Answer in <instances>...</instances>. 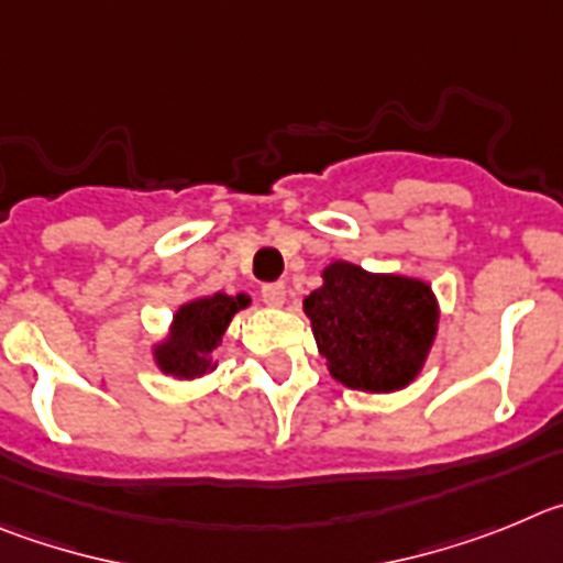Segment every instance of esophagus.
I'll list each match as a JSON object with an SVG mask.
<instances>
[{
	"label": "esophagus",
	"instance_id": "esophagus-1",
	"mask_svg": "<svg viewBox=\"0 0 563 563\" xmlns=\"http://www.w3.org/2000/svg\"><path fill=\"white\" fill-rule=\"evenodd\" d=\"M261 297L266 306H283V300H286V286L283 283H263Z\"/></svg>",
	"mask_w": 563,
	"mask_h": 563
}]
</instances>
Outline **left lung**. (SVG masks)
I'll list each match as a JSON object with an SVG mask.
<instances>
[{
	"label": "left lung",
	"mask_w": 563,
	"mask_h": 563,
	"mask_svg": "<svg viewBox=\"0 0 563 563\" xmlns=\"http://www.w3.org/2000/svg\"><path fill=\"white\" fill-rule=\"evenodd\" d=\"M325 283L302 302L319 353L336 382L367 393H393L418 376L434 331L438 306L427 283L367 275L333 263Z\"/></svg>",
	"instance_id": "1"
}]
</instances>
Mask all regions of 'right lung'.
Instances as JSON below:
<instances>
[{
	"instance_id": "obj_1",
	"label": "right lung",
	"mask_w": 563,
	"mask_h": 563,
	"mask_svg": "<svg viewBox=\"0 0 563 563\" xmlns=\"http://www.w3.org/2000/svg\"><path fill=\"white\" fill-rule=\"evenodd\" d=\"M244 306H250V297L244 294H238V297L216 294V297H201V300L181 306L174 317L170 339L156 347L159 367L179 378L205 376L212 367V347L221 342L238 308Z\"/></svg>"
}]
</instances>
